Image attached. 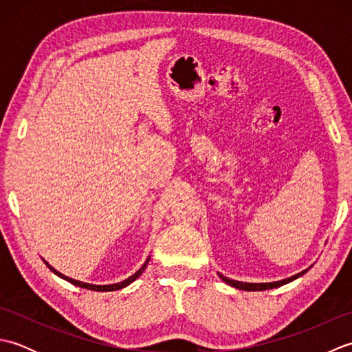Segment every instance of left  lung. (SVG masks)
I'll return each mask as SVG.
<instances>
[{
    "label": "left lung",
    "instance_id": "left-lung-1",
    "mask_svg": "<svg viewBox=\"0 0 352 352\" xmlns=\"http://www.w3.org/2000/svg\"><path fill=\"white\" fill-rule=\"evenodd\" d=\"M309 269H305V271L296 274L294 276H290V278H286V280H280V281H274V283H243V281H236V280H230L227 278V276H223L219 274V276L222 278V281H226L227 284H230V286H233L236 289H241V290H248V292H256V290H269V289H275V287H280L283 286V284H287L290 281L296 280L298 276L304 275L305 272H307Z\"/></svg>",
    "mask_w": 352,
    "mask_h": 352
}]
</instances>
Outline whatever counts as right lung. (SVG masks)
Masks as SVG:
<instances>
[{
  "label": "right lung",
  "instance_id": "obj_1",
  "mask_svg": "<svg viewBox=\"0 0 352 352\" xmlns=\"http://www.w3.org/2000/svg\"><path fill=\"white\" fill-rule=\"evenodd\" d=\"M148 261H149V257L146 258L145 263L142 265V267L139 269V271L134 272V274H133L131 276H129V278H126V280H124V281H121V283H115V284H106V286H100V284H98V286H96V284H89V283H83V281H78V280L69 278V276H66V275L60 274L58 271H56V269L52 267L50 263H47V261H45V265H47V266L50 267V271H52V272H54L56 275L60 276V278H63V280H66V281H69L71 284H74V286L83 287V289H87V290H96V292H111V290H119V289H122V287H126V286H129V284H131L134 280L139 278L140 274L145 271V267H146V265H148Z\"/></svg>",
  "mask_w": 352,
  "mask_h": 352
}]
</instances>
